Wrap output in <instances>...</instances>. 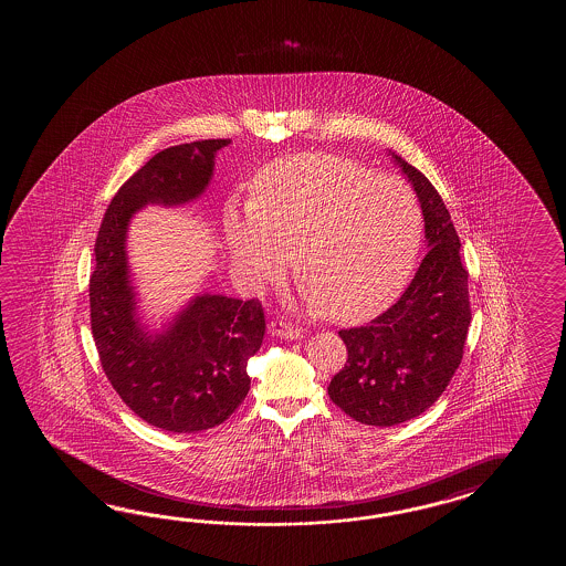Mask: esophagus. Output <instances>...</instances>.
I'll list each match as a JSON object with an SVG mask.
<instances>
[{
  "label": "esophagus",
  "mask_w": 566,
  "mask_h": 566,
  "mask_svg": "<svg viewBox=\"0 0 566 566\" xmlns=\"http://www.w3.org/2000/svg\"><path fill=\"white\" fill-rule=\"evenodd\" d=\"M269 334H271V336L281 337V339H300V337L303 336L301 329L293 327V325L285 324V322H271V324H269Z\"/></svg>",
  "instance_id": "esophagus-1"
}]
</instances>
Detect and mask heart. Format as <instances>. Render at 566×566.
<instances>
[{"label": "heart", "instance_id": "obj_1", "mask_svg": "<svg viewBox=\"0 0 566 566\" xmlns=\"http://www.w3.org/2000/svg\"><path fill=\"white\" fill-rule=\"evenodd\" d=\"M256 196H232L222 232L253 287L277 279L295 251L312 310L356 324L382 312L409 283L422 244L417 193L348 157L303 154L266 166Z\"/></svg>", "mask_w": 566, "mask_h": 566}]
</instances>
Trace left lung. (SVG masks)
<instances>
[{
    "label": "left lung",
    "mask_w": 566,
    "mask_h": 566,
    "mask_svg": "<svg viewBox=\"0 0 566 566\" xmlns=\"http://www.w3.org/2000/svg\"><path fill=\"white\" fill-rule=\"evenodd\" d=\"M421 202L429 253L400 300L368 325L342 329L346 366L327 395L354 421L392 427L443 395L461 364L471 322L458 232L433 184L390 151Z\"/></svg>",
    "instance_id": "1"
}]
</instances>
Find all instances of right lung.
I'll return each mask as SVG.
<instances>
[{"label": "right lung", "mask_w": 566, "mask_h": 566, "mask_svg": "<svg viewBox=\"0 0 566 566\" xmlns=\"http://www.w3.org/2000/svg\"><path fill=\"white\" fill-rule=\"evenodd\" d=\"M229 144L205 139L156 154L115 193L95 242L88 297L101 366L139 419L171 433L212 429L241 405L251 388L247 364L265 336V313L256 300L202 293L164 329H147L137 313L127 232L147 205L200 198L214 176L218 149Z\"/></svg>", "instance_id": "obj_1"}]
</instances>
